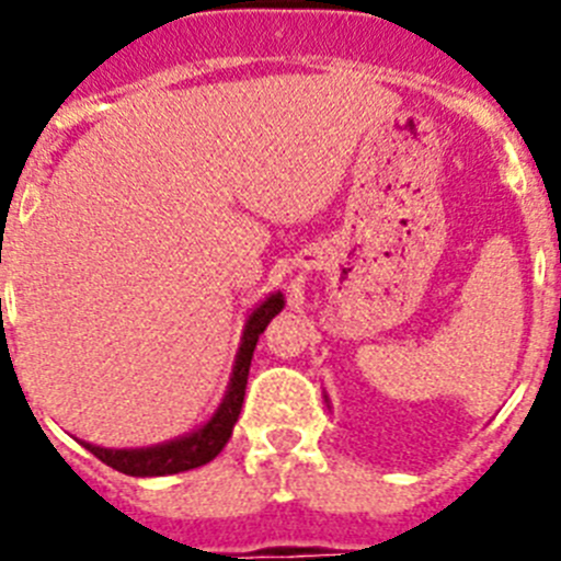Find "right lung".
Wrapping results in <instances>:
<instances>
[{"mask_svg":"<svg viewBox=\"0 0 561 561\" xmlns=\"http://www.w3.org/2000/svg\"><path fill=\"white\" fill-rule=\"evenodd\" d=\"M284 295L280 291H272L266 300L255 306L250 311L244 323V334H241V345H238L236 362H232V374L227 381L225 399L216 408V413L196 427L193 433L180 435V438L165 440V444H153V447H140V449H106L95 447L89 440H81L89 453L101 458L103 463L117 469L123 474H131V478H162V474H176L187 472V469H196V466L210 463L216 455L225 449V444L230 440L232 427H236L238 413H241V404H244V390H247V376H250V362L252 351L257 345V336L264 334V329L270 325L272 317L284 309Z\"/></svg>","mask_w":561,"mask_h":561,"instance_id":"obj_1","label":"right lung"}]
</instances>
